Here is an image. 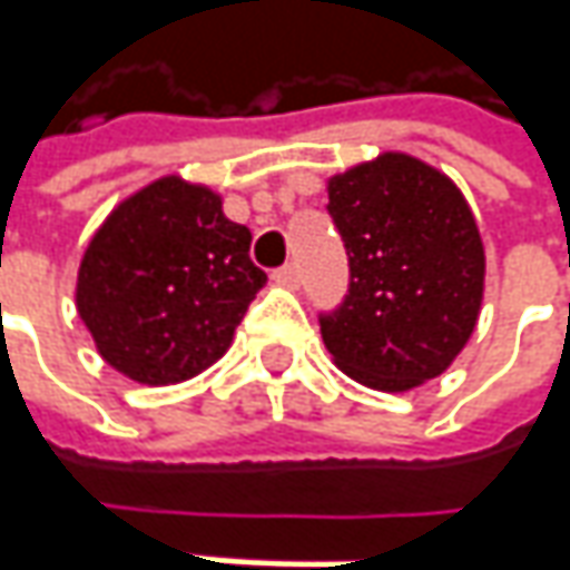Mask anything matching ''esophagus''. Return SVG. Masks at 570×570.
I'll return each mask as SVG.
<instances>
[{
	"instance_id": "34e87169",
	"label": "esophagus",
	"mask_w": 570,
	"mask_h": 570,
	"mask_svg": "<svg viewBox=\"0 0 570 570\" xmlns=\"http://www.w3.org/2000/svg\"><path fill=\"white\" fill-rule=\"evenodd\" d=\"M274 281H277L281 286H289V289H293V286H299V267L296 265L277 267V271H274Z\"/></svg>"
}]
</instances>
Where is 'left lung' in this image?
<instances>
[{"label": "left lung", "mask_w": 570, "mask_h": 570, "mask_svg": "<svg viewBox=\"0 0 570 570\" xmlns=\"http://www.w3.org/2000/svg\"><path fill=\"white\" fill-rule=\"evenodd\" d=\"M350 293L322 315L327 353L353 382L410 391L458 360L485 286L476 217L442 169L384 150L327 179Z\"/></svg>", "instance_id": "1"}]
</instances>
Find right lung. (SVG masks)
Here are the masks:
<instances>
[{
  "label": "right lung",
  "mask_w": 570,
  "mask_h": 570,
  "mask_svg": "<svg viewBox=\"0 0 570 570\" xmlns=\"http://www.w3.org/2000/svg\"><path fill=\"white\" fill-rule=\"evenodd\" d=\"M252 233L207 186L164 176L109 210L78 267L75 305L97 353L138 384H179L224 356L267 274Z\"/></svg>",
  "instance_id": "obj_1"
}]
</instances>
